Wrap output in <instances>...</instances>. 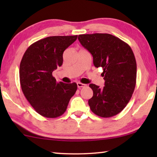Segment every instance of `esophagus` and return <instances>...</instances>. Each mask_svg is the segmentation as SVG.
<instances>
[{"label":"esophagus","mask_w":157,"mask_h":157,"mask_svg":"<svg viewBox=\"0 0 157 157\" xmlns=\"http://www.w3.org/2000/svg\"><path fill=\"white\" fill-rule=\"evenodd\" d=\"M77 85H78V88H82V87H85V86H86V84H82V83H81V82H78V83H77Z\"/></svg>","instance_id":"1"}]
</instances>
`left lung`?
<instances>
[{"label":"left lung","mask_w":157,"mask_h":157,"mask_svg":"<svg viewBox=\"0 0 157 157\" xmlns=\"http://www.w3.org/2000/svg\"><path fill=\"white\" fill-rule=\"evenodd\" d=\"M78 40L91 53L94 64L102 67L105 86H89L94 95L89 100L95 115L109 118L123 110L134 93L136 81V62L128 44L109 34H79Z\"/></svg>","instance_id":"1"}]
</instances>
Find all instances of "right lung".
Masks as SVG:
<instances>
[{"mask_svg": "<svg viewBox=\"0 0 157 157\" xmlns=\"http://www.w3.org/2000/svg\"><path fill=\"white\" fill-rule=\"evenodd\" d=\"M78 38L48 36L26 50L20 63L21 89L34 109L42 116L57 118L65 112L75 94L77 84L57 82L52 72L63 63V51Z\"/></svg>", "mask_w": 157, "mask_h": 157, "instance_id": "obj_1", "label": "right lung"}]
</instances>
